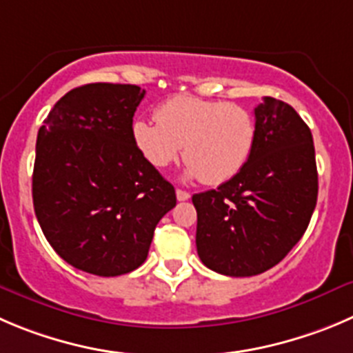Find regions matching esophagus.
<instances>
[{"label": "esophagus", "instance_id": "esophagus-1", "mask_svg": "<svg viewBox=\"0 0 353 353\" xmlns=\"http://www.w3.org/2000/svg\"><path fill=\"white\" fill-rule=\"evenodd\" d=\"M190 197V194L189 192H185V190H182V189H176V199L179 201H187Z\"/></svg>", "mask_w": 353, "mask_h": 353}]
</instances>
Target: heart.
I'll list each match as a JSON object with an SVG mask.
<instances>
[{
    "instance_id": "1",
    "label": "heart",
    "mask_w": 353,
    "mask_h": 353,
    "mask_svg": "<svg viewBox=\"0 0 353 353\" xmlns=\"http://www.w3.org/2000/svg\"><path fill=\"white\" fill-rule=\"evenodd\" d=\"M156 121L137 119L132 139L143 159L166 168L183 147L187 176L208 185L229 182L256 147L258 124L244 107L197 97H173L156 109Z\"/></svg>"
}]
</instances>
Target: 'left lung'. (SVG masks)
I'll return each instance as SVG.
<instances>
[{
    "instance_id": "left-lung-1",
    "label": "left lung",
    "mask_w": 353,
    "mask_h": 353,
    "mask_svg": "<svg viewBox=\"0 0 353 353\" xmlns=\"http://www.w3.org/2000/svg\"><path fill=\"white\" fill-rule=\"evenodd\" d=\"M258 140L239 174L194 194L201 261L230 277L279 263L301 239L317 203L310 128L286 102L265 97L254 109Z\"/></svg>"
}]
</instances>
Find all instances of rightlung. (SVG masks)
Returning <instances> with one entry per match:
<instances>
[{
  "label": "right lung",
  "instance_id": "add662e5",
  "mask_svg": "<svg viewBox=\"0 0 353 353\" xmlns=\"http://www.w3.org/2000/svg\"><path fill=\"white\" fill-rule=\"evenodd\" d=\"M145 90L92 83L53 105L36 140L32 203L46 241L100 277L135 270L176 194L132 139Z\"/></svg>",
  "mask_w": 353,
  "mask_h": 353
}]
</instances>
